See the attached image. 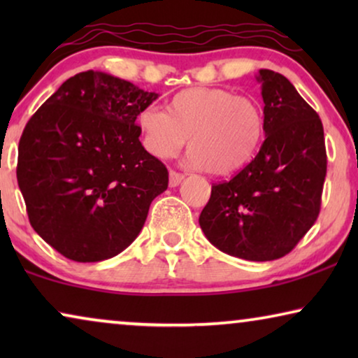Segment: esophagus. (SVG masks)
<instances>
[{"mask_svg":"<svg viewBox=\"0 0 358 358\" xmlns=\"http://www.w3.org/2000/svg\"><path fill=\"white\" fill-rule=\"evenodd\" d=\"M185 176L180 174V173H176V171H171L169 173V185L171 187H178V185L182 182Z\"/></svg>","mask_w":358,"mask_h":358,"instance_id":"1","label":"esophagus"}]
</instances>
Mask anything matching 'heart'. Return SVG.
<instances>
[{
    "label": "heart",
    "mask_w": 358,
    "mask_h": 358,
    "mask_svg": "<svg viewBox=\"0 0 358 358\" xmlns=\"http://www.w3.org/2000/svg\"><path fill=\"white\" fill-rule=\"evenodd\" d=\"M150 155L174 156L189 138L185 163L212 176L241 171L264 138V112L251 97L223 87H189L171 97L166 112L146 107L136 119Z\"/></svg>",
    "instance_id": "1"
}]
</instances>
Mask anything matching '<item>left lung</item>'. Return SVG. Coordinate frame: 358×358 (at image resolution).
I'll return each mask as SVG.
<instances>
[{
	"mask_svg": "<svg viewBox=\"0 0 358 358\" xmlns=\"http://www.w3.org/2000/svg\"><path fill=\"white\" fill-rule=\"evenodd\" d=\"M266 140L231 180L212 185L200 213L210 243L246 261H273L315 224L326 178L320 115L280 73L259 70Z\"/></svg>",
	"mask_w": 358,
	"mask_h": 358,
	"instance_id": "1",
	"label": "left lung"
}]
</instances>
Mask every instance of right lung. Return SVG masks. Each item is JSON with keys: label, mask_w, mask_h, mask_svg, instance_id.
<instances>
[{"label": "right lung", "mask_w": 358, "mask_h": 358, "mask_svg": "<svg viewBox=\"0 0 358 358\" xmlns=\"http://www.w3.org/2000/svg\"><path fill=\"white\" fill-rule=\"evenodd\" d=\"M156 99V92L90 70L63 83L27 122L16 174L29 222L71 261L120 254L168 189V169L143 148L135 124Z\"/></svg>", "instance_id": "add662e5"}]
</instances>
